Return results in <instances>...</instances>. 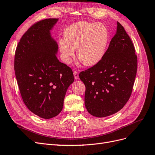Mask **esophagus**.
<instances>
[{
	"label": "esophagus",
	"instance_id": "34e87169",
	"mask_svg": "<svg viewBox=\"0 0 155 155\" xmlns=\"http://www.w3.org/2000/svg\"><path fill=\"white\" fill-rule=\"evenodd\" d=\"M73 75H74V78H75V80H78V78H79V75H78V73L77 71H73Z\"/></svg>",
	"mask_w": 155,
	"mask_h": 155
}]
</instances>
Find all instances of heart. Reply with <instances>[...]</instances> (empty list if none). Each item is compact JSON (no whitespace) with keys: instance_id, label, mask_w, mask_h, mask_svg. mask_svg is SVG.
Segmentation results:
<instances>
[{"instance_id":"1","label":"heart","mask_w":155,"mask_h":155,"mask_svg":"<svg viewBox=\"0 0 155 155\" xmlns=\"http://www.w3.org/2000/svg\"><path fill=\"white\" fill-rule=\"evenodd\" d=\"M63 38L58 41L63 62L70 64L76 48L78 59L85 66H93L104 56L109 36L104 24L82 21L66 27Z\"/></svg>"}]
</instances>
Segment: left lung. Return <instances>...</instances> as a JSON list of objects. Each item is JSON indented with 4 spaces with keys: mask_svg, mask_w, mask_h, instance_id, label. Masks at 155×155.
Listing matches in <instances>:
<instances>
[{
    "mask_svg": "<svg viewBox=\"0 0 155 155\" xmlns=\"http://www.w3.org/2000/svg\"><path fill=\"white\" fill-rule=\"evenodd\" d=\"M132 41L124 27L117 30L101 60L79 74L85 86V106L97 117L119 111L131 94L137 70V57Z\"/></svg>",
    "mask_w": 155,
    "mask_h": 155,
    "instance_id": "obj_1",
    "label": "left lung"
}]
</instances>
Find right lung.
Masks as SVG:
<instances>
[{
  "label": "right lung",
  "instance_id": "add662e5",
  "mask_svg": "<svg viewBox=\"0 0 155 155\" xmlns=\"http://www.w3.org/2000/svg\"><path fill=\"white\" fill-rule=\"evenodd\" d=\"M58 18H48L31 26L23 35L15 56V71L27 107L43 119L62 110L69 86L74 82L71 69L57 59L58 45L50 31Z\"/></svg>",
  "mask_w": 155,
  "mask_h": 155
}]
</instances>
